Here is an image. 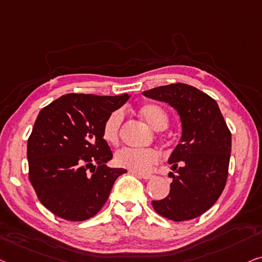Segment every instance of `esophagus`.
<instances>
[{
	"instance_id": "1",
	"label": "esophagus",
	"mask_w": 262,
	"mask_h": 262,
	"mask_svg": "<svg viewBox=\"0 0 262 262\" xmlns=\"http://www.w3.org/2000/svg\"><path fill=\"white\" fill-rule=\"evenodd\" d=\"M136 177L140 178V179H143V180H149V179L153 178V175L151 174H140V173H135Z\"/></svg>"
}]
</instances>
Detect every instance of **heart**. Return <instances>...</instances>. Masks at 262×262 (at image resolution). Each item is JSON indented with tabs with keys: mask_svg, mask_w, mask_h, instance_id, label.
<instances>
[{
	"mask_svg": "<svg viewBox=\"0 0 262 262\" xmlns=\"http://www.w3.org/2000/svg\"><path fill=\"white\" fill-rule=\"evenodd\" d=\"M139 113L143 120L155 130L165 129L168 124V114L165 108L156 103H143L139 107ZM123 121V113L114 111L107 116L102 126V138L111 146H118L120 132ZM160 155L153 148H123L115 154V162L121 168L134 173H149L153 166L159 162Z\"/></svg>",
	"mask_w": 262,
	"mask_h": 262,
	"instance_id": "1",
	"label": "heart"
}]
</instances>
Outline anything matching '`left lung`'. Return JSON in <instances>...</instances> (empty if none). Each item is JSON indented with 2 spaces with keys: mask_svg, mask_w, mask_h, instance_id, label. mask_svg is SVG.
Listing matches in <instances>:
<instances>
[{
  "mask_svg": "<svg viewBox=\"0 0 262 262\" xmlns=\"http://www.w3.org/2000/svg\"><path fill=\"white\" fill-rule=\"evenodd\" d=\"M143 95L169 103L180 115L182 135L168 160L169 194L151 201L155 212L173 221L200 216L215 204L228 177L232 134L216 101L185 83L161 85Z\"/></svg>",
  "mask_w": 262,
  "mask_h": 262,
  "instance_id": "1",
  "label": "left lung"
}]
</instances>
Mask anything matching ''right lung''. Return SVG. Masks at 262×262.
<instances>
[{"label":"right lung","mask_w":262,"mask_h":262,"mask_svg":"<svg viewBox=\"0 0 262 262\" xmlns=\"http://www.w3.org/2000/svg\"><path fill=\"white\" fill-rule=\"evenodd\" d=\"M128 94H66L41 109L28 139L29 180L47 209L69 221L99 213L123 168H109L113 153L102 138L112 112Z\"/></svg>","instance_id":"obj_1"}]
</instances>
